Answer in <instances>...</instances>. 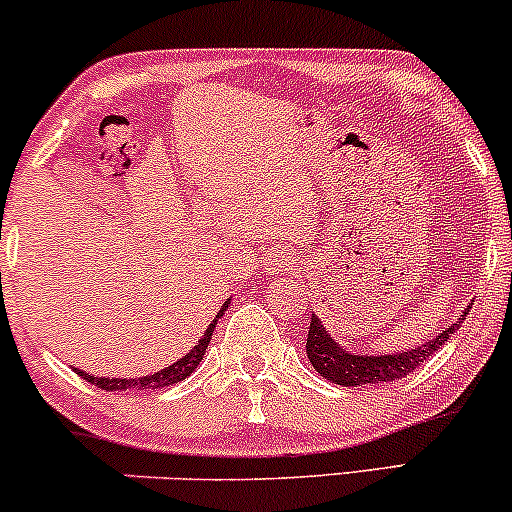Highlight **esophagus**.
<instances>
[{"instance_id": "34e87169", "label": "esophagus", "mask_w": 512, "mask_h": 512, "mask_svg": "<svg viewBox=\"0 0 512 512\" xmlns=\"http://www.w3.org/2000/svg\"><path fill=\"white\" fill-rule=\"evenodd\" d=\"M289 264H293L289 257L276 255V257H272V262H269V269H272L274 274H281V272H284V269H289Z\"/></svg>"}]
</instances>
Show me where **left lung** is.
Here are the masks:
<instances>
[{
    "instance_id": "left-lung-1",
    "label": "left lung",
    "mask_w": 512,
    "mask_h": 512,
    "mask_svg": "<svg viewBox=\"0 0 512 512\" xmlns=\"http://www.w3.org/2000/svg\"><path fill=\"white\" fill-rule=\"evenodd\" d=\"M469 308H464V313L457 317L452 325L440 330L436 337L428 339L416 349L402 351V354L392 356H354L351 351H346L339 346L330 334L325 332V327L320 325V320L313 315L310 317L308 327V342H305V351H308L310 363L322 378L332 380L334 385L342 387H356V385H368V383H390V380L404 378V375L414 373L416 368L424 366L438 349H443V344L452 337V332L460 330L462 322L467 320Z\"/></svg>"
}]
</instances>
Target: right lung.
Listing matches in <instances>:
<instances>
[{
	"label": "right lung",
	"instance_id": "obj_1",
	"mask_svg": "<svg viewBox=\"0 0 512 512\" xmlns=\"http://www.w3.org/2000/svg\"><path fill=\"white\" fill-rule=\"evenodd\" d=\"M228 308V301L223 303V308L219 310V315L211 320L209 330L202 334V339H199V344L195 346V349L190 351L187 356H182L180 361H175L173 366L158 370V373L154 375H144V378H134V380H127V378H93V375L84 373V370H76V373L81 375V378L86 380V383L101 387V390L105 392H120V390H158V387H168L173 383H180V380H185L187 375H192V370H195L199 366V361L204 358V351H207V346L211 342V332H214L216 327V320L223 315V310Z\"/></svg>",
	"mask_w": 512,
	"mask_h": 512
}]
</instances>
